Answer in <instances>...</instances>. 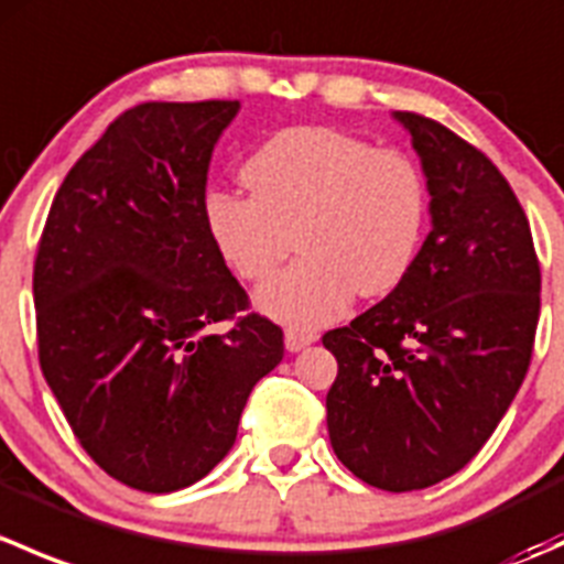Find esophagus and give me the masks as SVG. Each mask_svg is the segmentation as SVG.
<instances>
[{"instance_id": "obj_1", "label": "esophagus", "mask_w": 564, "mask_h": 564, "mask_svg": "<svg viewBox=\"0 0 564 564\" xmlns=\"http://www.w3.org/2000/svg\"><path fill=\"white\" fill-rule=\"evenodd\" d=\"M316 340L314 333H305V329H294L289 327L286 333H283V344H286L289 351H300L305 349V346H311Z\"/></svg>"}]
</instances>
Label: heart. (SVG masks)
I'll return each mask as SVG.
<instances>
[{
    "mask_svg": "<svg viewBox=\"0 0 564 564\" xmlns=\"http://www.w3.org/2000/svg\"><path fill=\"white\" fill-rule=\"evenodd\" d=\"M250 196L213 191L204 220L226 264L264 281L292 250L297 264L259 289L261 314L294 327L335 322L351 297H379L406 278L429 218L423 169L398 147L322 124L267 139L242 166Z\"/></svg>",
    "mask_w": 564,
    "mask_h": 564,
    "instance_id": "heart-1",
    "label": "heart"
}]
</instances>
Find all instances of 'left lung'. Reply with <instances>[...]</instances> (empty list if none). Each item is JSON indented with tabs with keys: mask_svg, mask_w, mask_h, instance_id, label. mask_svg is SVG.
Here are the masks:
<instances>
[{
	"mask_svg": "<svg viewBox=\"0 0 564 564\" xmlns=\"http://www.w3.org/2000/svg\"><path fill=\"white\" fill-rule=\"evenodd\" d=\"M429 185L431 231L406 278L322 344L335 456L382 491H417L477 456L532 357L540 267L499 169L445 124L392 111Z\"/></svg>",
	"mask_w": 564,
	"mask_h": 564,
	"instance_id": "obj_1",
	"label": "left lung"
}]
</instances>
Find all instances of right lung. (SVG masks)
Segmentation results:
<instances>
[{
    "instance_id": "obj_1",
    "label": "right lung",
    "mask_w": 564,
    "mask_h": 564,
    "mask_svg": "<svg viewBox=\"0 0 564 564\" xmlns=\"http://www.w3.org/2000/svg\"><path fill=\"white\" fill-rule=\"evenodd\" d=\"M237 100L141 104L65 176L35 261L40 368L113 480L172 494L215 469L253 384L283 360L204 220L213 150Z\"/></svg>"
}]
</instances>
